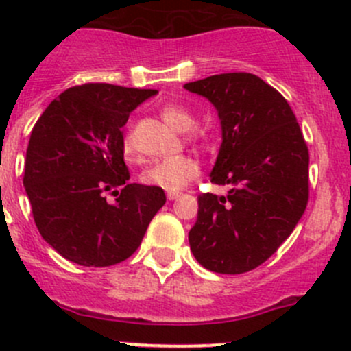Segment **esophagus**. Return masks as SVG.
Listing matches in <instances>:
<instances>
[{
  "instance_id": "obj_1",
  "label": "esophagus",
  "mask_w": 351,
  "mask_h": 351,
  "mask_svg": "<svg viewBox=\"0 0 351 351\" xmlns=\"http://www.w3.org/2000/svg\"><path fill=\"white\" fill-rule=\"evenodd\" d=\"M168 200H178L180 197H182V193H168Z\"/></svg>"
}]
</instances>
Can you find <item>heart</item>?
<instances>
[{
    "mask_svg": "<svg viewBox=\"0 0 351 351\" xmlns=\"http://www.w3.org/2000/svg\"><path fill=\"white\" fill-rule=\"evenodd\" d=\"M161 117L169 127H173L178 132H189L195 125L193 113L178 104L165 105L161 108ZM122 153L127 161H136L137 149L130 136L123 137ZM198 173H200V166H198L197 159H193L192 156H175V158H166L161 161L151 162L147 168L143 169L139 180L143 185L151 186V189L165 190L168 193H178L192 180L197 178Z\"/></svg>",
    "mask_w": 351,
    "mask_h": 351,
    "instance_id": "obj_1",
    "label": "heart"
}]
</instances>
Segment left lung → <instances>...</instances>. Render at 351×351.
Listing matches in <instances>:
<instances>
[{
    "label": "left lung",
    "mask_w": 351,
    "mask_h": 351,
    "mask_svg": "<svg viewBox=\"0 0 351 351\" xmlns=\"http://www.w3.org/2000/svg\"><path fill=\"white\" fill-rule=\"evenodd\" d=\"M183 88L217 110L222 143L210 180L229 185L226 197H198L190 250L207 270L244 274L278 250L306 210V141L285 98L254 74H215Z\"/></svg>",
    "instance_id": "1"
}]
</instances>
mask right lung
Listing matches in <instances>:
<instances>
[{
	"label": "right lung",
	"instance_id": "obj_1",
	"mask_svg": "<svg viewBox=\"0 0 351 351\" xmlns=\"http://www.w3.org/2000/svg\"><path fill=\"white\" fill-rule=\"evenodd\" d=\"M156 90L88 83L51 101L30 134L23 186L35 226L61 256L83 267L127 260L143 241L162 190L129 183L122 127ZM117 196L110 204L106 195Z\"/></svg>",
	"mask_w": 351,
	"mask_h": 351
}]
</instances>
